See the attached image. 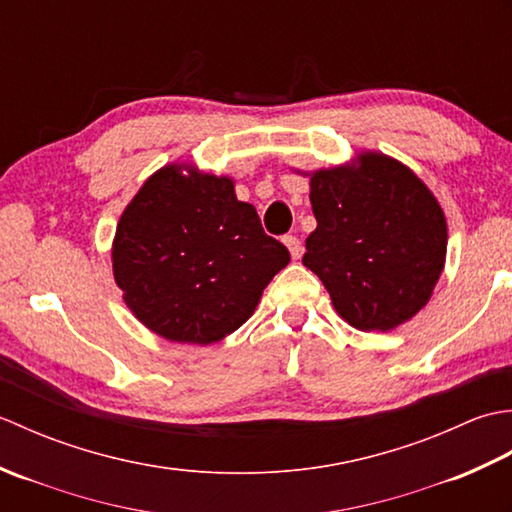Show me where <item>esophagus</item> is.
Returning a JSON list of instances; mask_svg holds the SVG:
<instances>
[{
  "mask_svg": "<svg viewBox=\"0 0 512 512\" xmlns=\"http://www.w3.org/2000/svg\"><path fill=\"white\" fill-rule=\"evenodd\" d=\"M284 244L288 246L292 259H299V257L303 255V244H301V239H299V237H295V235H286V237H284Z\"/></svg>",
  "mask_w": 512,
  "mask_h": 512,
  "instance_id": "34e87169",
  "label": "esophagus"
}]
</instances>
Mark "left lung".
<instances>
[{
	"label": "left lung",
	"instance_id": "left-lung-1",
	"mask_svg": "<svg viewBox=\"0 0 512 512\" xmlns=\"http://www.w3.org/2000/svg\"><path fill=\"white\" fill-rule=\"evenodd\" d=\"M317 228L303 266L341 317L389 332L424 308L447 255V220L433 193L398 160L365 151L354 167L312 173Z\"/></svg>",
	"mask_w": 512,
	"mask_h": 512
}]
</instances>
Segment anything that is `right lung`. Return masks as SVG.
<instances>
[{
  "mask_svg": "<svg viewBox=\"0 0 512 512\" xmlns=\"http://www.w3.org/2000/svg\"><path fill=\"white\" fill-rule=\"evenodd\" d=\"M184 165L162 167L127 204L112 262L123 299L162 339L211 345L255 312L264 288L290 262L264 233L233 180Z\"/></svg>",
  "mask_w": 512,
  "mask_h": 512,
  "instance_id": "right-lung-1",
  "label": "right lung"
}]
</instances>
